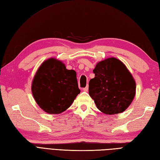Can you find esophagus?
I'll return each mask as SVG.
<instances>
[{"label":"esophagus","mask_w":160,"mask_h":160,"mask_svg":"<svg viewBox=\"0 0 160 160\" xmlns=\"http://www.w3.org/2000/svg\"><path fill=\"white\" fill-rule=\"evenodd\" d=\"M83 91H85V92H87V91H88V87L87 86V87H86L85 88H83Z\"/></svg>","instance_id":"34e87169"}]
</instances>
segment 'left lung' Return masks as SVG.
<instances>
[{
  "mask_svg": "<svg viewBox=\"0 0 160 160\" xmlns=\"http://www.w3.org/2000/svg\"><path fill=\"white\" fill-rule=\"evenodd\" d=\"M95 77L89 82V95L98 108L106 114L121 113L136 95V81L123 62L114 57L97 63Z\"/></svg>",
  "mask_w": 160,
  "mask_h": 160,
  "instance_id": "8db88e82",
  "label": "left lung"
}]
</instances>
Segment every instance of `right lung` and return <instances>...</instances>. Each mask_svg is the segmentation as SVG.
<instances>
[{
    "instance_id": "add662e5",
    "label": "right lung",
    "mask_w": 160,
    "mask_h": 160,
    "mask_svg": "<svg viewBox=\"0 0 160 160\" xmlns=\"http://www.w3.org/2000/svg\"><path fill=\"white\" fill-rule=\"evenodd\" d=\"M36 103L44 112L60 114L69 108L80 92L76 72L61 61L50 58L36 72L31 84Z\"/></svg>"
}]
</instances>
